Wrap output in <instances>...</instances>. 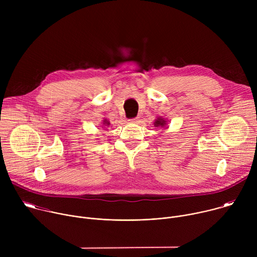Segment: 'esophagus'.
<instances>
[{"mask_svg":"<svg viewBox=\"0 0 257 257\" xmlns=\"http://www.w3.org/2000/svg\"><path fill=\"white\" fill-rule=\"evenodd\" d=\"M131 123H138L139 122V118L138 117H135V118H132L129 120Z\"/></svg>","mask_w":257,"mask_h":257,"instance_id":"esophagus-1","label":"esophagus"}]
</instances>
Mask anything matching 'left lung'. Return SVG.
<instances>
[{
  "mask_svg": "<svg viewBox=\"0 0 257 257\" xmlns=\"http://www.w3.org/2000/svg\"><path fill=\"white\" fill-rule=\"evenodd\" d=\"M166 121L165 120H163V119H158L157 121H156V126H164L166 123H165Z\"/></svg>",
  "mask_w": 257,
  "mask_h": 257,
  "instance_id": "left-lung-1",
  "label": "left lung"
}]
</instances>
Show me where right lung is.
Returning <instances> with one entry per match:
<instances>
[{"instance_id":"obj_1","label":"right lung","mask_w":257,"mask_h":257,"mask_svg":"<svg viewBox=\"0 0 257 257\" xmlns=\"http://www.w3.org/2000/svg\"><path fill=\"white\" fill-rule=\"evenodd\" d=\"M104 124H106V125H108V122H104Z\"/></svg>"}]
</instances>
